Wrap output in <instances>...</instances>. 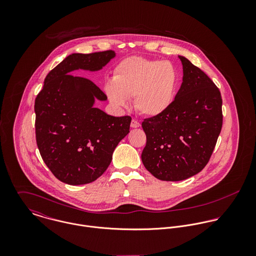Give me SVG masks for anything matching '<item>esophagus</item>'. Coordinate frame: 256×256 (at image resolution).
<instances>
[{
  "instance_id": "obj_1",
  "label": "esophagus",
  "mask_w": 256,
  "mask_h": 256,
  "mask_svg": "<svg viewBox=\"0 0 256 256\" xmlns=\"http://www.w3.org/2000/svg\"><path fill=\"white\" fill-rule=\"evenodd\" d=\"M140 126H141V124H140L139 121H137L136 119H132V121H131V127L132 128H138Z\"/></svg>"
}]
</instances>
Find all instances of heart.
<instances>
[{
	"label": "heart",
	"instance_id": "heart-1",
	"mask_svg": "<svg viewBox=\"0 0 256 256\" xmlns=\"http://www.w3.org/2000/svg\"><path fill=\"white\" fill-rule=\"evenodd\" d=\"M180 82L176 67L168 61L130 57L115 68L112 80L104 90L110 102L125 108L134 96V106L141 114L154 117L172 106Z\"/></svg>",
	"mask_w": 256,
	"mask_h": 256
}]
</instances>
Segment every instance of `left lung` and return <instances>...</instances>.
<instances>
[{"instance_id":"8db88e82","label":"left lung","mask_w":256,"mask_h":256,"mask_svg":"<svg viewBox=\"0 0 256 256\" xmlns=\"http://www.w3.org/2000/svg\"><path fill=\"white\" fill-rule=\"evenodd\" d=\"M182 63V84L170 108L144 119L146 146L142 162L148 172L164 182H180L208 164L222 125L219 88L188 59Z\"/></svg>"}]
</instances>
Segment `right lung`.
Wrapping results in <instances>:
<instances>
[{"mask_svg":"<svg viewBox=\"0 0 256 256\" xmlns=\"http://www.w3.org/2000/svg\"><path fill=\"white\" fill-rule=\"evenodd\" d=\"M114 57L112 50L71 54L46 76L37 94V146L45 164L62 182L96 180L129 133L131 117H114L94 108L96 100H106L108 96L90 80L71 74L78 69L98 71Z\"/></svg>","mask_w":256,"mask_h":256,"instance_id":"obj_1","label":"right lung"}]
</instances>
